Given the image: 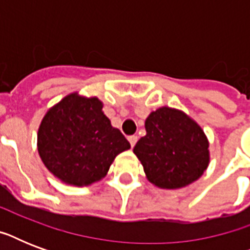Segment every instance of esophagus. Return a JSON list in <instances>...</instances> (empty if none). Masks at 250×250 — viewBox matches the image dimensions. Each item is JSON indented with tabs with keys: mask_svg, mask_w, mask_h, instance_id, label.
I'll list each match as a JSON object with an SVG mask.
<instances>
[{
	"mask_svg": "<svg viewBox=\"0 0 250 250\" xmlns=\"http://www.w3.org/2000/svg\"><path fill=\"white\" fill-rule=\"evenodd\" d=\"M128 141H129V144H131V146H135V144L137 143V136H135V135H132V136H129L128 137Z\"/></svg>",
	"mask_w": 250,
	"mask_h": 250,
	"instance_id": "esophagus-1",
	"label": "esophagus"
}]
</instances>
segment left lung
<instances>
[{
	"instance_id": "8db88e82",
	"label": "left lung",
	"mask_w": 250,
	"mask_h": 250,
	"mask_svg": "<svg viewBox=\"0 0 250 250\" xmlns=\"http://www.w3.org/2000/svg\"><path fill=\"white\" fill-rule=\"evenodd\" d=\"M146 135L133 153L149 182L164 189H179L201 178L209 166V140L184 111L162 106L145 121Z\"/></svg>"
}]
</instances>
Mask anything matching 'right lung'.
I'll return each instance as SVG.
<instances>
[{
    "instance_id": "1",
    "label": "right lung",
    "mask_w": 250,
    "mask_h": 250,
    "mask_svg": "<svg viewBox=\"0 0 250 250\" xmlns=\"http://www.w3.org/2000/svg\"><path fill=\"white\" fill-rule=\"evenodd\" d=\"M97 97L67 94L50 107L37 132L45 167L68 186L86 187L105 178L119 153L131 145L102 111Z\"/></svg>"
}]
</instances>
